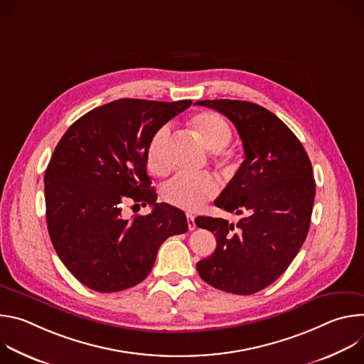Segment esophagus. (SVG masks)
<instances>
[{
	"label": "esophagus",
	"instance_id": "obj_1",
	"mask_svg": "<svg viewBox=\"0 0 364 364\" xmlns=\"http://www.w3.org/2000/svg\"><path fill=\"white\" fill-rule=\"evenodd\" d=\"M187 223H188V230H194L196 229V222H194V216L193 215H187Z\"/></svg>",
	"mask_w": 364,
	"mask_h": 364
}]
</instances>
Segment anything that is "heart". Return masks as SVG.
<instances>
[{"label": "heart", "mask_w": 364, "mask_h": 364, "mask_svg": "<svg viewBox=\"0 0 364 364\" xmlns=\"http://www.w3.org/2000/svg\"><path fill=\"white\" fill-rule=\"evenodd\" d=\"M191 127L201 142L213 151H220L232 139V128L228 121L216 112H200L191 118ZM170 127L163 125L151 136L146 146V167L154 174H164L168 170L167 146ZM219 193V183L210 174H177L163 187L164 200L187 212H194Z\"/></svg>", "instance_id": "obj_1"}]
</instances>
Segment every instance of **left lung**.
Masks as SVG:
<instances>
[{"label":"left lung","instance_id":"left-lung-1","mask_svg":"<svg viewBox=\"0 0 364 364\" xmlns=\"http://www.w3.org/2000/svg\"><path fill=\"white\" fill-rule=\"evenodd\" d=\"M236 127L245 160L215 200L222 210L245 215L237 225L225 219L196 218L218 246L197 262L209 285L250 295L277 281L299 252L313 213V166L294 132L271 111L246 100H198Z\"/></svg>","mask_w":364,"mask_h":364}]
</instances>
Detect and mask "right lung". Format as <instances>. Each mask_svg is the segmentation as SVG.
<instances>
[{
	"instance_id": "add662e5",
	"label": "right lung",
	"mask_w": 364,
	"mask_h": 364,
	"mask_svg": "<svg viewBox=\"0 0 364 364\" xmlns=\"http://www.w3.org/2000/svg\"><path fill=\"white\" fill-rule=\"evenodd\" d=\"M191 100L119 99L79 118L59 141L44 174L46 220L60 261L97 292L142 282L161 243L188 230L184 212L157 203L146 176V146L154 132ZM127 200L153 212L122 218Z\"/></svg>"
}]
</instances>
